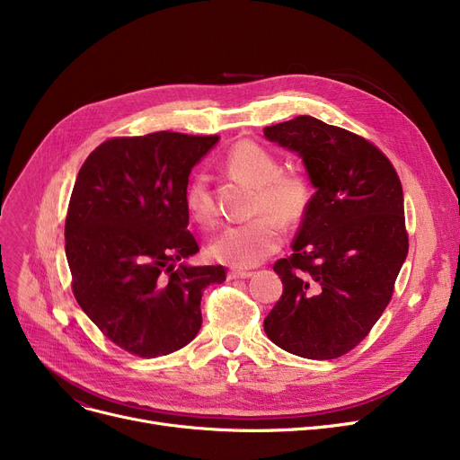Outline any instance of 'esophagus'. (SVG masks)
Returning <instances> with one entry per match:
<instances>
[{"instance_id": "34e87169", "label": "esophagus", "mask_w": 460, "mask_h": 460, "mask_svg": "<svg viewBox=\"0 0 460 460\" xmlns=\"http://www.w3.org/2000/svg\"><path fill=\"white\" fill-rule=\"evenodd\" d=\"M227 276H229V279H248V278L253 276V272H250V270H240V269H231V270L227 272Z\"/></svg>"}]
</instances>
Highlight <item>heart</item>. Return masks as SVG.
Here are the masks:
<instances>
[{"instance_id": "heart-1", "label": "heart", "mask_w": 460, "mask_h": 460, "mask_svg": "<svg viewBox=\"0 0 460 460\" xmlns=\"http://www.w3.org/2000/svg\"><path fill=\"white\" fill-rule=\"evenodd\" d=\"M222 164L233 177L255 184L252 210L257 216L226 227L210 244V253L229 267H255L279 250L283 224L296 227L304 220L313 199V188L305 173L281 169L279 158L272 151L250 139L234 143ZM184 203L199 226H216L217 208L205 173L190 179Z\"/></svg>"}]
</instances>
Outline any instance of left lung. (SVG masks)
<instances>
[{"mask_svg": "<svg viewBox=\"0 0 460 460\" xmlns=\"http://www.w3.org/2000/svg\"><path fill=\"white\" fill-rule=\"evenodd\" d=\"M264 136L302 156L315 188L291 257L274 264L283 295L264 332L291 354L340 358L380 319L408 253L399 175L371 141L315 117Z\"/></svg>", "mask_w": 460, "mask_h": 460, "instance_id": "left-lung-1", "label": "left lung"}]
</instances>
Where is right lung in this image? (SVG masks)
I'll return each instance as SVG.
<instances>
[{
  "label": "right lung",
  "instance_id": "add662e5",
  "mask_svg": "<svg viewBox=\"0 0 460 460\" xmlns=\"http://www.w3.org/2000/svg\"><path fill=\"white\" fill-rule=\"evenodd\" d=\"M217 139L167 130L111 137L76 177L65 222L72 293L110 341L139 358L188 345L203 323V291L226 281L224 267H175L199 252L184 193Z\"/></svg>",
  "mask_w": 460,
  "mask_h": 460
}]
</instances>
